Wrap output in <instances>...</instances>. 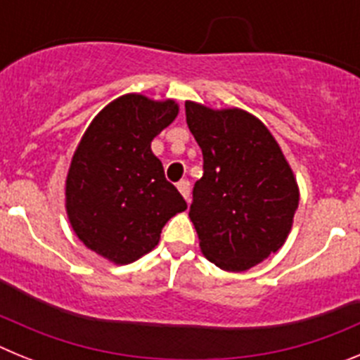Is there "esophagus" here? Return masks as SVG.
<instances>
[{
	"mask_svg": "<svg viewBox=\"0 0 360 360\" xmlns=\"http://www.w3.org/2000/svg\"><path fill=\"white\" fill-rule=\"evenodd\" d=\"M176 187H178V191H180V195L184 196V198H186V202L189 203V196H191V184L187 182V180H180V182L176 184Z\"/></svg>",
	"mask_w": 360,
	"mask_h": 360,
	"instance_id": "obj_1",
	"label": "esophagus"
}]
</instances>
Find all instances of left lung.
Wrapping results in <instances>:
<instances>
[{"label": "left lung", "mask_w": 360, "mask_h": 360, "mask_svg": "<svg viewBox=\"0 0 360 360\" xmlns=\"http://www.w3.org/2000/svg\"><path fill=\"white\" fill-rule=\"evenodd\" d=\"M186 119L203 155L189 211L200 250L221 270H249L278 252L290 234L299 205L294 171L249 111L187 101Z\"/></svg>", "instance_id": "8db88e82"}]
</instances>
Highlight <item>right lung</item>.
<instances>
[{
    "label": "right lung",
    "mask_w": 360,
    "mask_h": 360,
    "mask_svg": "<svg viewBox=\"0 0 360 360\" xmlns=\"http://www.w3.org/2000/svg\"><path fill=\"white\" fill-rule=\"evenodd\" d=\"M178 115L173 98L126 94L98 111L66 174V214L79 240L115 265L151 252L186 200L164 176L153 139Z\"/></svg>",
    "instance_id": "obj_1"
}]
</instances>
